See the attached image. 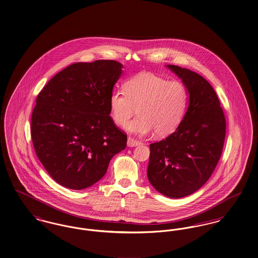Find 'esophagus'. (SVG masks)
I'll list each match as a JSON object with an SVG mask.
<instances>
[{
    "label": "esophagus",
    "instance_id": "obj_1",
    "mask_svg": "<svg viewBox=\"0 0 258 258\" xmlns=\"http://www.w3.org/2000/svg\"><path fill=\"white\" fill-rule=\"evenodd\" d=\"M127 145H128V146H137L141 145V142L136 140L134 138H132V137H129L128 141H127Z\"/></svg>",
    "mask_w": 258,
    "mask_h": 258
}]
</instances>
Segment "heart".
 Returning a JSON list of instances; mask_svg holds the SVG:
<instances>
[{
	"label": "heart",
	"mask_w": 258,
	"mask_h": 258,
	"mask_svg": "<svg viewBox=\"0 0 258 258\" xmlns=\"http://www.w3.org/2000/svg\"><path fill=\"white\" fill-rule=\"evenodd\" d=\"M124 90H113L109 99L113 122L127 125L136 134H148L154 130L159 137L173 133L187 111L190 93L187 86L177 80L168 79L152 72H143L125 81Z\"/></svg>",
	"instance_id": "1"
}]
</instances>
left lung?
Here are the masks:
<instances>
[{"mask_svg":"<svg viewBox=\"0 0 258 258\" xmlns=\"http://www.w3.org/2000/svg\"><path fill=\"white\" fill-rule=\"evenodd\" d=\"M190 93V104L178 128L150 144L147 177L170 199L187 197L210 178L224 148L226 121L212 86L200 74L168 64Z\"/></svg>","mask_w":258,"mask_h":258,"instance_id":"8db88e82","label":"left lung"}]
</instances>
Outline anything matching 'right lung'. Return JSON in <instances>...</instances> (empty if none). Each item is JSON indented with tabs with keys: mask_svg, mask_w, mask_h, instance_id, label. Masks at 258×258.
<instances>
[{
	"mask_svg": "<svg viewBox=\"0 0 258 258\" xmlns=\"http://www.w3.org/2000/svg\"><path fill=\"white\" fill-rule=\"evenodd\" d=\"M122 64L111 59L76 62L51 79L36 97L31 137L47 172L72 190L90 187L127 145L110 115L109 99Z\"/></svg>",
	"mask_w": 258,
	"mask_h": 258,
	"instance_id": "add662e5",
	"label": "right lung"
}]
</instances>
